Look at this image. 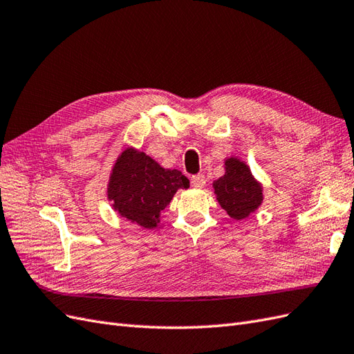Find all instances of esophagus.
I'll return each mask as SVG.
<instances>
[{
    "label": "esophagus",
    "instance_id": "obj_1",
    "mask_svg": "<svg viewBox=\"0 0 354 354\" xmlns=\"http://www.w3.org/2000/svg\"><path fill=\"white\" fill-rule=\"evenodd\" d=\"M190 180H192V186L196 187V189H202L203 186H205V183H207L205 176H202V174H199V176H194V177H192Z\"/></svg>",
    "mask_w": 354,
    "mask_h": 354
}]
</instances>
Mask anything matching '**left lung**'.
<instances>
[{
  "mask_svg": "<svg viewBox=\"0 0 354 354\" xmlns=\"http://www.w3.org/2000/svg\"><path fill=\"white\" fill-rule=\"evenodd\" d=\"M214 194L221 208L233 220L248 218L263 203V185L250 167L234 156L224 159V176L212 183Z\"/></svg>",
  "mask_w": 354,
  "mask_h": 354,
  "instance_id": "obj_1",
  "label": "left lung"
}]
</instances>
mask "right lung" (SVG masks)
Returning <instances> with one entry per match:
<instances>
[{
	"label": "right lung",
	"mask_w": 354,
	"mask_h": 354,
	"mask_svg": "<svg viewBox=\"0 0 354 354\" xmlns=\"http://www.w3.org/2000/svg\"><path fill=\"white\" fill-rule=\"evenodd\" d=\"M187 187L189 180L181 171L160 167L145 152L127 147L115 160L106 194L121 217L153 229L176 192Z\"/></svg>",
	"instance_id": "1"
}]
</instances>
